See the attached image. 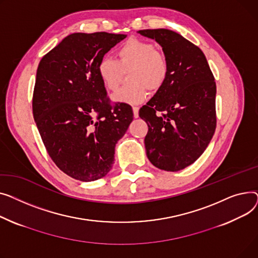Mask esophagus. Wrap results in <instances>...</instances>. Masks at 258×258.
I'll list each match as a JSON object with an SVG mask.
<instances>
[{
	"label": "esophagus",
	"instance_id": "34e87169",
	"mask_svg": "<svg viewBox=\"0 0 258 258\" xmlns=\"http://www.w3.org/2000/svg\"><path fill=\"white\" fill-rule=\"evenodd\" d=\"M132 109H133V115H134V117L138 118V117H139V110H140V108L136 107V106H134V107H132Z\"/></svg>",
	"mask_w": 258,
	"mask_h": 258
}]
</instances>
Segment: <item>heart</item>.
I'll return each instance as SVG.
<instances>
[{"label":"heart","instance_id":"heart-1","mask_svg":"<svg viewBox=\"0 0 258 258\" xmlns=\"http://www.w3.org/2000/svg\"><path fill=\"white\" fill-rule=\"evenodd\" d=\"M116 56L117 60L111 57L101 58L97 67L102 83L111 92L119 86L124 73L131 71L128 77L131 85L112 95L115 103L140 104L146 100L148 89L157 92L168 79V59L153 43L129 39L119 47Z\"/></svg>","mask_w":258,"mask_h":258}]
</instances>
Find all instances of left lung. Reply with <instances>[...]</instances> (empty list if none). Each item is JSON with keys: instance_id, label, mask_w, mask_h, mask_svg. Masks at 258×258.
<instances>
[{"instance_id": "obj_1", "label": "left lung", "mask_w": 258, "mask_h": 258, "mask_svg": "<svg viewBox=\"0 0 258 258\" xmlns=\"http://www.w3.org/2000/svg\"><path fill=\"white\" fill-rule=\"evenodd\" d=\"M138 33L155 39L169 62L164 85L140 109L149 128L145 138L147 157L160 170H183L203 154L215 134L214 75L204 53L182 35L168 29Z\"/></svg>"}]
</instances>
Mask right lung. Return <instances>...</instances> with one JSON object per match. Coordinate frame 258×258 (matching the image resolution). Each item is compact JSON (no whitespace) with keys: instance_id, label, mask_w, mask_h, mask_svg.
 Wrapping results in <instances>:
<instances>
[{"instance_id":"obj_1","label":"right lung","mask_w":258,"mask_h":258,"mask_svg":"<svg viewBox=\"0 0 258 258\" xmlns=\"http://www.w3.org/2000/svg\"><path fill=\"white\" fill-rule=\"evenodd\" d=\"M125 34L73 33L38 64L32 109L43 145L58 168L84 182L107 175L114 148L133 119L130 105L111 107L97 67Z\"/></svg>"}]
</instances>
